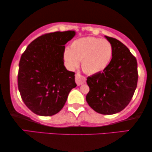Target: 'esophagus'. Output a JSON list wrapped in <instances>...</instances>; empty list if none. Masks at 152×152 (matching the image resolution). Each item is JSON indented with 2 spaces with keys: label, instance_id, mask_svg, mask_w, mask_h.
Here are the masks:
<instances>
[{
  "label": "esophagus",
  "instance_id": "1",
  "mask_svg": "<svg viewBox=\"0 0 152 152\" xmlns=\"http://www.w3.org/2000/svg\"><path fill=\"white\" fill-rule=\"evenodd\" d=\"M75 80H76V83L78 86H80L86 83V78L84 76H83L80 74V73H76V77H75Z\"/></svg>",
  "mask_w": 152,
  "mask_h": 152
}]
</instances>
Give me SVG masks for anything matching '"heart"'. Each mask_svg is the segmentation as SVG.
<instances>
[{
  "instance_id": "b5f03b06",
  "label": "heart",
  "mask_w": 152,
  "mask_h": 152,
  "mask_svg": "<svg viewBox=\"0 0 152 152\" xmlns=\"http://www.w3.org/2000/svg\"><path fill=\"white\" fill-rule=\"evenodd\" d=\"M114 48L107 39L84 37L75 40L64 51V59L69 69L76 68L81 60L83 70L89 74L102 72L112 59Z\"/></svg>"
}]
</instances>
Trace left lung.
<instances>
[{"label":"left lung","mask_w":152,"mask_h":152,"mask_svg":"<svg viewBox=\"0 0 152 152\" xmlns=\"http://www.w3.org/2000/svg\"><path fill=\"white\" fill-rule=\"evenodd\" d=\"M105 37L114 48L112 59L102 72L87 78L86 101L96 112L110 115L122 111L132 99L137 84V62L124 43Z\"/></svg>","instance_id":"1"}]
</instances>
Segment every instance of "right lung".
<instances>
[{
  "mask_svg": "<svg viewBox=\"0 0 152 152\" xmlns=\"http://www.w3.org/2000/svg\"><path fill=\"white\" fill-rule=\"evenodd\" d=\"M74 36L73 31L43 34L22 53L18 89L23 102L34 114H56L64 107L71 90L77 86L75 73L64 65V45Z\"/></svg>",
  "mask_w": 152,
  "mask_h": 152,
  "instance_id": "add662e5",
  "label": "right lung"
}]
</instances>
